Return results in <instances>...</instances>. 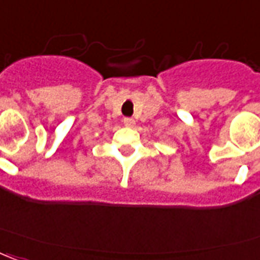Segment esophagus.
I'll use <instances>...</instances> for the list:
<instances>
[{"label": "esophagus", "instance_id": "esophagus-1", "mask_svg": "<svg viewBox=\"0 0 260 260\" xmlns=\"http://www.w3.org/2000/svg\"><path fill=\"white\" fill-rule=\"evenodd\" d=\"M125 126H134L135 125V120L134 118H131V117H125L124 120H122Z\"/></svg>", "mask_w": 260, "mask_h": 260}]
</instances>
